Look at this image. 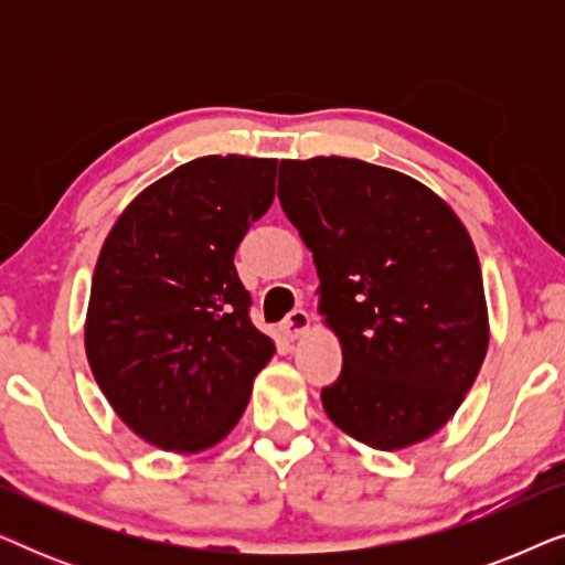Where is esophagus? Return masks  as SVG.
<instances>
[{
  "label": "esophagus",
  "mask_w": 565,
  "mask_h": 565,
  "mask_svg": "<svg viewBox=\"0 0 565 565\" xmlns=\"http://www.w3.org/2000/svg\"><path fill=\"white\" fill-rule=\"evenodd\" d=\"M308 327H311V319H308V313L303 311V308H296V311H290L288 319L282 321L280 329L288 339H298Z\"/></svg>",
  "instance_id": "34e87169"
}]
</instances>
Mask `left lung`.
Listing matches in <instances>:
<instances>
[{
	"mask_svg": "<svg viewBox=\"0 0 565 565\" xmlns=\"http://www.w3.org/2000/svg\"><path fill=\"white\" fill-rule=\"evenodd\" d=\"M277 198L321 280L342 342L329 419L375 450L435 435L466 398L489 347L481 265L445 200L360 159L280 161Z\"/></svg>",
	"mask_w": 565,
	"mask_h": 565,
	"instance_id": "8db88e82",
	"label": "left lung"
}]
</instances>
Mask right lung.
<instances>
[{
	"mask_svg": "<svg viewBox=\"0 0 565 565\" xmlns=\"http://www.w3.org/2000/svg\"><path fill=\"white\" fill-rule=\"evenodd\" d=\"M277 159L200 157L130 203L99 252L87 360L146 443L205 450L228 435L275 354L249 319L234 254L275 200Z\"/></svg>",
	"mask_w": 565,
	"mask_h": 565,
	"instance_id": "obj_1",
	"label": "right lung"
}]
</instances>
